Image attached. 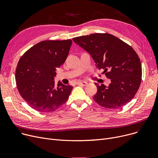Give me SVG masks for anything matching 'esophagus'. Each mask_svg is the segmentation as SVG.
<instances>
[{
    "label": "esophagus",
    "mask_w": 158,
    "mask_h": 158,
    "mask_svg": "<svg viewBox=\"0 0 158 158\" xmlns=\"http://www.w3.org/2000/svg\"><path fill=\"white\" fill-rule=\"evenodd\" d=\"M77 85H80V86H86L87 85V82H85V81H79L77 82Z\"/></svg>",
    "instance_id": "esophagus-1"
}]
</instances>
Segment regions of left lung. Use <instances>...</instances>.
<instances>
[{
  "instance_id": "obj_1",
  "label": "left lung",
  "mask_w": 158,
  "mask_h": 158,
  "mask_svg": "<svg viewBox=\"0 0 158 158\" xmlns=\"http://www.w3.org/2000/svg\"><path fill=\"white\" fill-rule=\"evenodd\" d=\"M88 52L96 67L104 70L109 86L95 83L97 92L94 100L106 108H120L136 95L142 81V64L135 50L116 36L95 33L72 39Z\"/></svg>"
}]
</instances>
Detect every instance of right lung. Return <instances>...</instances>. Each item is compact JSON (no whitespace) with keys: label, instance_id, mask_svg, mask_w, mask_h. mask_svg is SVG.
Here are the masks:
<instances>
[{"label":"right lung","instance_id":"obj_1","mask_svg":"<svg viewBox=\"0 0 158 158\" xmlns=\"http://www.w3.org/2000/svg\"><path fill=\"white\" fill-rule=\"evenodd\" d=\"M72 41H40L26 51L20 59L15 78L19 92L29 106L40 112L56 110L66 102L73 87L54 77L56 69L67 57Z\"/></svg>","mask_w":158,"mask_h":158}]
</instances>
